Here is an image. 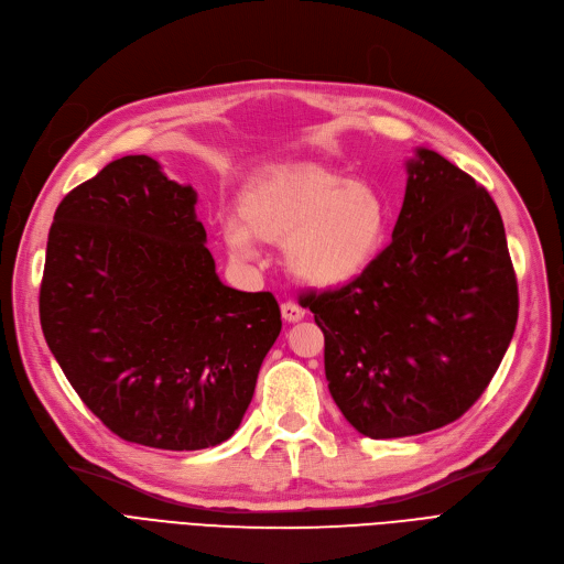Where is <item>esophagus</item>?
Listing matches in <instances>:
<instances>
[{"instance_id": "esophagus-1", "label": "esophagus", "mask_w": 564, "mask_h": 564, "mask_svg": "<svg viewBox=\"0 0 564 564\" xmlns=\"http://www.w3.org/2000/svg\"><path fill=\"white\" fill-rule=\"evenodd\" d=\"M303 316H305V310L299 303H293V301L282 303V318L289 321V324H296V321H301Z\"/></svg>"}]
</instances>
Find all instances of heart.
Masks as SVG:
<instances>
[{
	"instance_id": "heart-1",
	"label": "heart",
	"mask_w": 564,
	"mask_h": 564,
	"mask_svg": "<svg viewBox=\"0 0 564 564\" xmlns=\"http://www.w3.org/2000/svg\"><path fill=\"white\" fill-rule=\"evenodd\" d=\"M238 213L240 220L223 223L236 259H252L254 238L284 240L289 271L316 289L360 278L383 250L392 218L379 187L312 165L261 176L240 197Z\"/></svg>"
}]
</instances>
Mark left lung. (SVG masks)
Listing matches in <instances>:
<instances>
[{"instance_id":"1","label":"left lung","mask_w":564,"mask_h":564,"mask_svg":"<svg viewBox=\"0 0 564 564\" xmlns=\"http://www.w3.org/2000/svg\"><path fill=\"white\" fill-rule=\"evenodd\" d=\"M392 243L367 271L305 303L326 337V379L369 438L459 420L512 341L519 289L500 210L441 153L417 149Z\"/></svg>"}]
</instances>
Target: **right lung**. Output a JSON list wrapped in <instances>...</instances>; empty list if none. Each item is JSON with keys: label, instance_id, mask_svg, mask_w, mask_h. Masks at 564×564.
Listing matches in <instances>:
<instances>
[{"label": "right lung", "instance_id": "add662e5", "mask_svg": "<svg viewBox=\"0 0 564 564\" xmlns=\"http://www.w3.org/2000/svg\"><path fill=\"white\" fill-rule=\"evenodd\" d=\"M195 204L149 155L105 165L57 206L39 296L87 409L128 443L176 452L236 432L282 330L273 293L220 282Z\"/></svg>", "mask_w": 564, "mask_h": 564}]
</instances>
